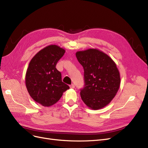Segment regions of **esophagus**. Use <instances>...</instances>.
I'll use <instances>...</instances> for the list:
<instances>
[{"instance_id": "obj_1", "label": "esophagus", "mask_w": 148, "mask_h": 148, "mask_svg": "<svg viewBox=\"0 0 148 148\" xmlns=\"http://www.w3.org/2000/svg\"><path fill=\"white\" fill-rule=\"evenodd\" d=\"M70 88H75V84H71L70 85Z\"/></svg>"}]
</instances>
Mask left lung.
<instances>
[{"label": "left lung", "mask_w": 148, "mask_h": 148, "mask_svg": "<svg viewBox=\"0 0 148 148\" xmlns=\"http://www.w3.org/2000/svg\"><path fill=\"white\" fill-rule=\"evenodd\" d=\"M76 57L84 69L82 99L91 109L103 108L114 99L120 88V73L116 64L97 49L78 51Z\"/></svg>", "instance_id": "1"}]
</instances>
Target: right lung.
Here are the masks:
<instances>
[{
	"mask_svg": "<svg viewBox=\"0 0 148 148\" xmlns=\"http://www.w3.org/2000/svg\"><path fill=\"white\" fill-rule=\"evenodd\" d=\"M65 50L54 44L39 51L31 60L25 76V83L33 99L44 107L59 101L70 87L62 81V75L56 68Z\"/></svg>",
	"mask_w": 148,
	"mask_h": 148,
	"instance_id": "1",
	"label": "right lung"
}]
</instances>
